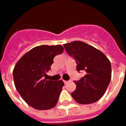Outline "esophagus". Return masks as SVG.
Returning <instances> with one entry per match:
<instances>
[{
    "label": "esophagus",
    "instance_id": "34e87169",
    "mask_svg": "<svg viewBox=\"0 0 126 126\" xmlns=\"http://www.w3.org/2000/svg\"><path fill=\"white\" fill-rule=\"evenodd\" d=\"M64 81V83H65V84H67L68 82H69L68 81Z\"/></svg>",
    "mask_w": 126,
    "mask_h": 126
}]
</instances>
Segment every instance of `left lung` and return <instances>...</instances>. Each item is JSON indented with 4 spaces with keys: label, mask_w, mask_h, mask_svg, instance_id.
Listing matches in <instances>:
<instances>
[{
    "label": "left lung",
    "mask_w": 126,
    "mask_h": 126,
    "mask_svg": "<svg viewBox=\"0 0 126 126\" xmlns=\"http://www.w3.org/2000/svg\"><path fill=\"white\" fill-rule=\"evenodd\" d=\"M69 55L75 59L77 70L84 71L85 75L74 81L76 89L73 98L81 104H90L102 97L111 77V66L104 54L94 47L82 41L63 45Z\"/></svg>",
    "instance_id": "obj_1"
}]
</instances>
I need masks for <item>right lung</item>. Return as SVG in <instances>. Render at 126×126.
Listing matches in <instances>:
<instances>
[{"mask_svg": "<svg viewBox=\"0 0 126 126\" xmlns=\"http://www.w3.org/2000/svg\"><path fill=\"white\" fill-rule=\"evenodd\" d=\"M63 50L60 45L35 47L15 65V85L29 106L39 110H47L56 106L64 83L62 80H47L44 77L51 69L54 57Z\"/></svg>", "mask_w": 126, "mask_h": 126, "instance_id": "obj_1", "label": "right lung"}]
</instances>
